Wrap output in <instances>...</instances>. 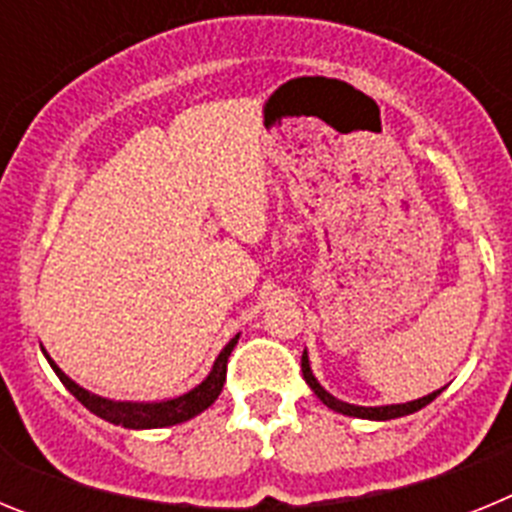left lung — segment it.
<instances>
[{
  "instance_id": "8db88e82",
  "label": "left lung",
  "mask_w": 512,
  "mask_h": 512,
  "mask_svg": "<svg viewBox=\"0 0 512 512\" xmlns=\"http://www.w3.org/2000/svg\"><path fill=\"white\" fill-rule=\"evenodd\" d=\"M302 377H305V382L310 384V390L318 395V400L323 402V405H328L330 410H336V413L341 415H351V418H364V420H392V418H402V415H410V413H418L420 408H425L428 402L436 400L438 395H441V390L431 392V395L425 397H418V400L413 402H400V405H379V408H364V405H348V402L338 400V397H333L330 392H325L323 384L315 379V374H312L310 369V356H307V351H302Z\"/></svg>"
}]
</instances>
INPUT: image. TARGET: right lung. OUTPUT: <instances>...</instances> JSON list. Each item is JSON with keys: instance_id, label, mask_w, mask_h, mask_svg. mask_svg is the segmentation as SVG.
I'll use <instances>...</instances> for the list:
<instances>
[{"instance_id": "add662e5", "label": "right lung", "mask_w": 512, "mask_h": 512, "mask_svg": "<svg viewBox=\"0 0 512 512\" xmlns=\"http://www.w3.org/2000/svg\"><path fill=\"white\" fill-rule=\"evenodd\" d=\"M238 338H241V333L230 338L228 346L217 354L210 374H207V377L202 379L194 390L184 392V395L179 397H171V400H161V402H117V400H107V397L94 395V392L79 387L71 377H66V374L58 369L56 361L48 356V351H45L43 346L40 348H43L45 359H48L51 369L56 372V377L63 382V387H66V390H69L71 395H74L76 400L89 410V413H94L97 418L107 420V423L112 425L130 428V431H146V428H166V425L187 423V420H192L194 415L205 413V410L210 408L212 402L217 400V395L223 392L225 372H228V356L235 348V343H238Z\"/></svg>"}]
</instances>
